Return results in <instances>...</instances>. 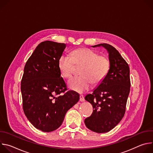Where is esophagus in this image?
Wrapping results in <instances>:
<instances>
[{
    "mask_svg": "<svg viewBox=\"0 0 153 153\" xmlns=\"http://www.w3.org/2000/svg\"><path fill=\"white\" fill-rule=\"evenodd\" d=\"M80 102H83L85 100V99H84V97L83 95H80Z\"/></svg>",
    "mask_w": 153,
    "mask_h": 153,
    "instance_id": "1",
    "label": "esophagus"
}]
</instances>
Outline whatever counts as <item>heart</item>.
I'll return each mask as SVG.
<instances>
[{"label":"heart","instance_id":"1","mask_svg":"<svg viewBox=\"0 0 153 153\" xmlns=\"http://www.w3.org/2000/svg\"><path fill=\"white\" fill-rule=\"evenodd\" d=\"M58 65L62 76L67 79L72 77L76 67H82L81 76L70 79L68 86L73 90L83 93L90 88L91 83L97 85L103 80L110 70L111 62L106 55L88 48H79L73 52L72 57L62 54Z\"/></svg>","mask_w":153,"mask_h":153}]
</instances>
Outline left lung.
<instances>
[{"instance_id": "left-lung-1", "label": "left lung", "mask_w": 153, "mask_h": 153, "mask_svg": "<svg viewBox=\"0 0 153 153\" xmlns=\"http://www.w3.org/2000/svg\"><path fill=\"white\" fill-rule=\"evenodd\" d=\"M100 46L109 53L110 70L93 93L85 97L93 107L92 114L85 119V124L98 133L110 131L122 119L131 86L129 68L126 62L114 47L107 43L93 47Z\"/></svg>"}]
</instances>
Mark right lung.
I'll return each instance as SVG.
<instances>
[{
    "mask_svg": "<svg viewBox=\"0 0 153 153\" xmlns=\"http://www.w3.org/2000/svg\"><path fill=\"white\" fill-rule=\"evenodd\" d=\"M66 44L41 42L28 59L21 80L23 110L31 124L43 132H51L62 125L79 94L68 91L60 77L59 59Z\"/></svg>",
    "mask_w": 153,
    "mask_h": 153,
    "instance_id": "1",
    "label": "right lung"
}]
</instances>
